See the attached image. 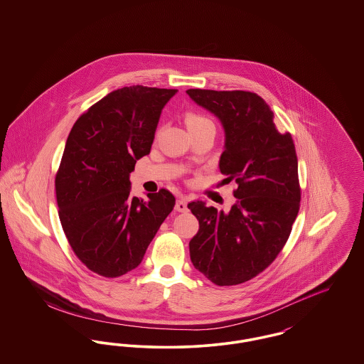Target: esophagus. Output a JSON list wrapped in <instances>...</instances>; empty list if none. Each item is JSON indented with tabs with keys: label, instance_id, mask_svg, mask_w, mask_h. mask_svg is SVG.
<instances>
[{
	"label": "esophagus",
	"instance_id": "1",
	"mask_svg": "<svg viewBox=\"0 0 364 364\" xmlns=\"http://www.w3.org/2000/svg\"><path fill=\"white\" fill-rule=\"evenodd\" d=\"M176 211H178V213H187L188 211V206H187V202H186V199H178L177 202H176Z\"/></svg>",
	"mask_w": 364,
	"mask_h": 364
}]
</instances>
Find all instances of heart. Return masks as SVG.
Segmentation results:
<instances>
[{"label": "heart", "instance_id": "obj_1", "mask_svg": "<svg viewBox=\"0 0 364 364\" xmlns=\"http://www.w3.org/2000/svg\"><path fill=\"white\" fill-rule=\"evenodd\" d=\"M184 122L187 124L190 132H196V131H200V129H205V128H214L215 129L214 122L205 113H200L198 110L186 112Z\"/></svg>", "mask_w": 364, "mask_h": 364}]
</instances>
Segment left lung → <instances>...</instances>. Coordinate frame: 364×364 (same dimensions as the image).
Listing matches in <instances>:
<instances>
[{
  "label": "left lung",
  "mask_w": 364,
  "mask_h": 364,
  "mask_svg": "<svg viewBox=\"0 0 364 364\" xmlns=\"http://www.w3.org/2000/svg\"><path fill=\"white\" fill-rule=\"evenodd\" d=\"M187 94L224 125L220 171L224 183L236 186L237 199L228 213L188 203L199 221L191 260L215 285H237L269 267L291 235L301 198L294 139L278 131L270 106L255 92L190 88Z\"/></svg>",
  "instance_id": "1"
}]
</instances>
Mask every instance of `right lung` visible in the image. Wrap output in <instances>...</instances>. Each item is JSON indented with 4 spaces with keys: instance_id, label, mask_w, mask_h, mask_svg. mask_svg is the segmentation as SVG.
I'll return each instance as SVG.
<instances>
[{
    "instance_id": "add662e5",
    "label": "right lung",
    "mask_w": 364,
    "mask_h": 364,
    "mask_svg": "<svg viewBox=\"0 0 364 364\" xmlns=\"http://www.w3.org/2000/svg\"><path fill=\"white\" fill-rule=\"evenodd\" d=\"M177 90L122 87L76 120L55 173V198L70 248L87 269L116 278L138 267L173 210L171 191L132 198L129 173L151 150L161 112Z\"/></svg>"
}]
</instances>
